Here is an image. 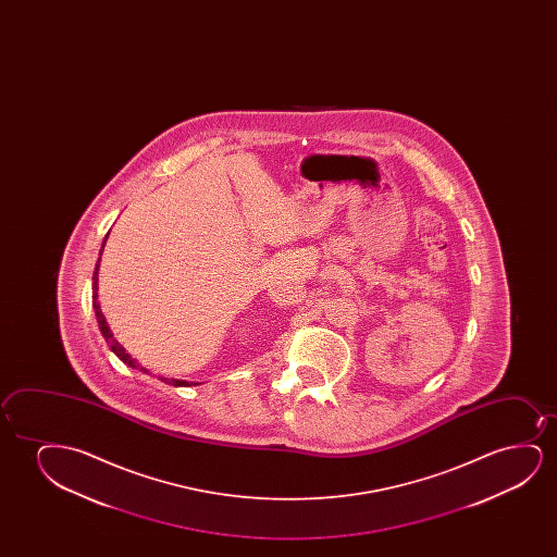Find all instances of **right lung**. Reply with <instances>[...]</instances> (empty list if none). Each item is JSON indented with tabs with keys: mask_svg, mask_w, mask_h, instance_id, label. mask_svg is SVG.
I'll return each instance as SVG.
<instances>
[{
	"mask_svg": "<svg viewBox=\"0 0 557 557\" xmlns=\"http://www.w3.org/2000/svg\"><path fill=\"white\" fill-rule=\"evenodd\" d=\"M110 234V232H108ZM107 237H104V242H102V247H100V255H102V249H104V245H107ZM99 268H100V257L97 260V267H95V272H92V308H95V315H97V321H99V329L102 336L107 338V343L110 344V350L114 351L117 358L122 359L125 366H129L131 369H138L140 373H148L150 371L146 369V367L140 366L137 359L131 358L129 351L123 348L122 344L115 341L114 335H112V331L108 327L107 318H104V313L100 312V305L97 302V298H99ZM161 382H168V384H173V386H196L198 382H188V381H178V379H168V376H158Z\"/></svg>",
	"mask_w": 557,
	"mask_h": 557,
	"instance_id": "1",
	"label": "right lung"
}]
</instances>
